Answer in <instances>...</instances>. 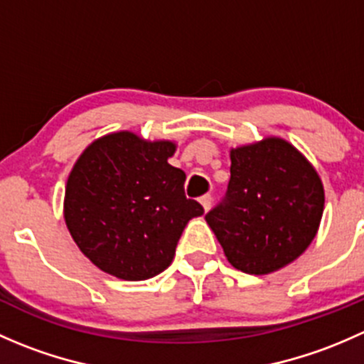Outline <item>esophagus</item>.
I'll return each instance as SVG.
<instances>
[{"label":"esophagus","mask_w":364,"mask_h":364,"mask_svg":"<svg viewBox=\"0 0 364 364\" xmlns=\"http://www.w3.org/2000/svg\"><path fill=\"white\" fill-rule=\"evenodd\" d=\"M199 200H200V204H203L204 211H208V209L211 208V203H213V197H211V193H205V196L200 197Z\"/></svg>","instance_id":"34e87169"}]
</instances>
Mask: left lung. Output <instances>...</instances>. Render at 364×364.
Here are the masks:
<instances>
[{
  "label": "left lung",
  "instance_id": "obj_1",
  "mask_svg": "<svg viewBox=\"0 0 364 364\" xmlns=\"http://www.w3.org/2000/svg\"><path fill=\"white\" fill-rule=\"evenodd\" d=\"M322 211L315 168L294 146L271 137L230 151L227 192L205 222L236 269L267 274L306 250Z\"/></svg>",
  "mask_w": 364,
  "mask_h": 364
}]
</instances>
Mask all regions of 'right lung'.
Listing matches in <instances>:
<instances>
[{
    "instance_id": "1",
    "label": "right lung",
    "mask_w": 364,
    "mask_h": 364,
    "mask_svg": "<svg viewBox=\"0 0 364 364\" xmlns=\"http://www.w3.org/2000/svg\"><path fill=\"white\" fill-rule=\"evenodd\" d=\"M176 146L130 132L87 146L68 176L65 220L80 252L105 273L137 282L171 266L183 229L204 208L186 199Z\"/></svg>"
}]
</instances>
